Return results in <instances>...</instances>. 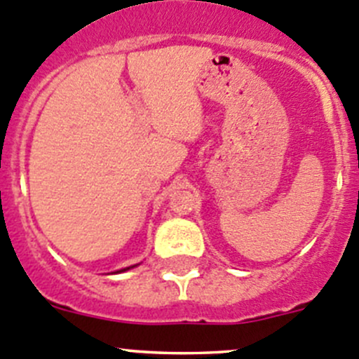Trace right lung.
Returning <instances> with one entry per match:
<instances>
[{"label":"right lung","mask_w":359,"mask_h":359,"mask_svg":"<svg viewBox=\"0 0 359 359\" xmlns=\"http://www.w3.org/2000/svg\"><path fill=\"white\" fill-rule=\"evenodd\" d=\"M132 267H135V266H132ZM130 267H126V269H121V271H118V273H123V271H128Z\"/></svg>","instance_id":"add662e5"}]
</instances>
